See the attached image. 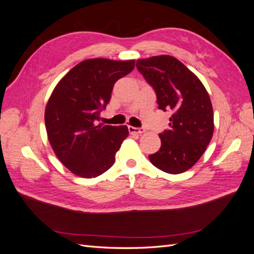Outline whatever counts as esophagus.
Listing matches in <instances>:
<instances>
[{"label": "esophagus", "instance_id": "1", "mask_svg": "<svg viewBox=\"0 0 254 254\" xmlns=\"http://www.w3.org/2000/svg\"><path fill=\"white\" fill-rule=\"evenodd\" d=\"M128 130L130 133H135V134H142L145 132V129L144 128H136L133 126H129Z\"/></svg>", "mask_w": 254, "mask_h": 254}]
</instances>
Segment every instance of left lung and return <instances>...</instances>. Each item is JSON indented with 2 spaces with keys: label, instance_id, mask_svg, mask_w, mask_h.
<instances>
[{
  "label": "left lung",
  "instance_id": "obj_1",
  "mask_svg": "<svg viewBox=\"0 0 254 254\" xmlns=\"http://www.w3.org/2000/svg\"><path fill=\"white\" fill-rule=\"evenodd\" d=\"M136 67L155 89L159 109H171L170 128L160 133L161 147L149 161L168 174H181L201 158L214 132L209 93L197 76L170 55L137 59Z\"/></svg>",
  "mask_w": 254,
  "mask_h": 254
}]
</instances>
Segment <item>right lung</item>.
<instances>
[{
	"instance_id": "obj_1",
	"label": "right lung",
	"mask_w": 254,
	"mask_h": 254,
	"mask_svg": "<svg viewBox=\"0 0 254 254\" xmlns=\"http://www.w3.org/2000/svg\"><path fill=\"white\" fill-rule=\"evenodd\" d=\"M135 60L86 59L54 88L45 107L48 139L68 171L95 178L113 165L128 127L96 124L114 83L133 70Z\"/></svg>"
}]
</instances>
